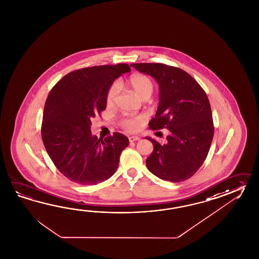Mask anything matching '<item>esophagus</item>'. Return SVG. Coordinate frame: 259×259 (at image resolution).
<instances>
[{"mask_svg": "<svg viewBox=\"0 0 259 259\" xmlns=\"http://www.w3.org/2000/svg\"><path fill=\"white\" fill-rule=\"evenodd\" d=\"M139 139H140L139 137H137V136H133V137H130V138H129V141H130V142H135V141H138V140H139Z\"/></svg>", "mask_w": 259, "mask_h": 259, "instance_id": "esophagus-1", "label": "esophagus"}]
</instances>
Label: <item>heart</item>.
Segmentation results:
<instances>
[{"instance_id":"b5f03b06","label":"heart","mask_w":259,"mask_h":259,"mask_svg":"<svg viewBox=\"0 0 259 259\" xmlns=\"http://www.w3.org/2000/svg\"><path fill=\"white\" fill-rule=\"evenodd\" d=\"M129 85L140 98H150L154 90V83L150 77L144 74H135L128 80ZM119 84L112 83L106 94V105L110 108L115 104L119 93ZM121 127L130 132H137L143 124L142 116L127 115L121 119Z\"/></svg>"}]
</instances>
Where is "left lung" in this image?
I'll return each instance as SVG.
<instances>
[{"instance_id": "1", "label": "left lung", "mask_w": 259, "mask_h": 259, "mask_svg": "<svg viewBox=\"0 0 259 259\" xmlns=\"http://www.w3.org/2000/svg\"><path fill=\"white\" fill-rule=\"evenodd\" d=\"M153 77L160 88V101L150 129L167 128V142L153 144L146 160L150 172L170 182L189 179L202 165L213 137L212 110L201 85L183 69L161 63L131 64Z\"/></svg>"}]
</instances>
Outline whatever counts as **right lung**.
Wrapping results in <instances>:
<instances>
[{
	"mask_svg": "<svg viewBox=\"0 0 259 259\" xmlns=\"http://www.w3.org/2000/svg\"><path fill=\"white\" fill-rule=\"evenodd\" d=\"M131 70L127 64L77 69L64 76L46 99L41 138L58 171L80 185H97L116 172L129 144L121 133L98 138L91 119L106 109V94L116 78Z\"/></svg>",
	"mask_w": 259,
	"mask_h": 259,
	"instance_id": "add662e5",
	"label": "right lung"
}]
</instances>
